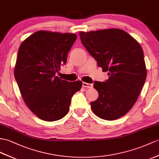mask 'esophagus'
<instances>
[{"label":"esophagus","mask_w":159,"mask_h":159,"mask_svg":"<svg viewBox=\"0 0 159 159\" xmlns=\"http://www.w3.org/2000/svg\"><path fill=\"white\" fill-rule=\"evenodd\" d=\"M82 86L84 88H92V84H88L86 82H83L82 83Z\"/></svg>","instance_id":"esophagus-1"}]
</instances>
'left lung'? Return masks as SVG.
I'll list each match as a JSON object with an SVG mask.
<instances>
[{"mask_svg":"<svg viewBox=\"0 0 159 159\" xmlns=\"http://www.w3.org/2000/svg\"><path fill=\"white\" fill-rule=\"evenodd\" d=\"M81 42L109 71L105 82H94L98 98L90 102L92 110L102 119L115 120L128 112L144 86L147 71L140 44L124 30L107 29L80 32Z\"/></svg>","mask_w":159,"mask_h":159,"instance_id":"left-lung-1","label":"left lung"}]
</instances>
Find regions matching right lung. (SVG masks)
<instances>
[{
	"label": "right lung",
	"instance_id": "obj_1",
	"mask_svg": "<svg viewBox=\"0 0 159 159\" xmlns=\"http://www.w3.org/2000/svg\"><path fill=\"white\" fill-rule=\"evenodd\" d=\"M75 34L38 31L19 46L14 75L26 105L38 117L54 121L68 113L71 97L82 86L57 73L67 62Z\"/></svg>",
	"mask_w": 159,
	"mask_h": 159
}]
</instances>
